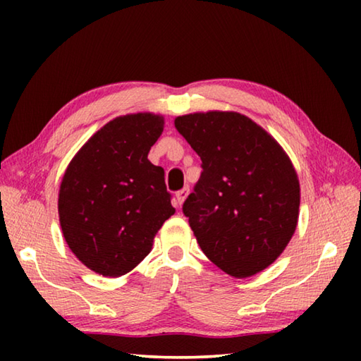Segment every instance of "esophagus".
I'll use <instances>...</instances> for the list:
<instances>
[{
	"label": "esophagus",
	"mask_w": 361,
	"mask_h": 361,
	"mask_svg": "<svg viewBox=\"0 0 361 361\" xmlns=\"http://www.w3.org/2000/svg\"><path fill=\"white\" fill-rule=\"evenodd\" d=\"M188 194H189V189L188 188H185V189H181V191H178L175 194V197H176V204H178L180 207H181V204L185 202L186 200V197H188Z\"/></svg>",
	"instance_id": "obj_1"
}]
</instances>
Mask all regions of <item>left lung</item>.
I'll use <instances>...</instances> for the list:
<instances>
[{
    "instance_id": "1",
    "label": "left lung",
    "mask_w": 361,
    "mask_h": 361,
    "mask_svg": "<svg viewBox=\"0 0 361 361\" xmlns=\"http://www.w3.org/2000/svg\"><path fill=\"white\" fill-rule=\"evenodd\" d=\"M175 127L202 161L183 213L207 258L235 279L271 266L296 231L301 189L290 157L247 116H178Z\"/></svg>"
}]
</instances>
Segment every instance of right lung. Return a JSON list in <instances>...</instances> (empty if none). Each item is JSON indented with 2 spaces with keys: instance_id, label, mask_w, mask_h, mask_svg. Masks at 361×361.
Returning a JSON list of instances; mask_svg holds the SVG:
<instances>
[{
  "instance_id": "right-lung-1",
  "label": "right lung",
  "mask_w": 361,
  "mask_h": 361,
  "mask_svg": "<svg viewBox=\"0 0 361 361\" xmlns=\"http://www.w3.org/2000/svg\"><path fill=\"white\" fill-rule=\"evenodd\" d=\"M164 130L161 114L119 116L71 159L59 191V218L76 258L103 277L142 262L175 213L164 169L148 152Z\"/></svg>"
}]
</instances>
